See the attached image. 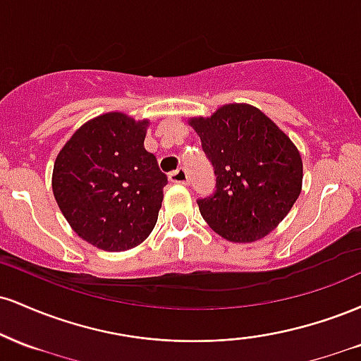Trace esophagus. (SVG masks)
<instances>
[{
  "instance_id": "1",
  "label": "esophagus",
  "mask_w": 361,
  "mask_h": 361,
  "mask_svg": "<svg viewBox=\"0 0 361 361\" xmlns=\"http://www.w3.org/2000/svg\"><path fill=\"white\" fill-rule=\"evenodd\" d=\"M169 181L171 183H180V185H188V175L183 168L176 169V171L169 173Z\"/></svg>"
}]
</instances>
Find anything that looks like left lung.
<instances>
[{"instance_id": "left-lung-1", "label": "left lung", "mask_w": 361, "mask_h": 361, "mask_svg": "<svg viewBox=\"0 0 361 361\" xmlns=\"http://www.w3.org/2000/svg\"><path fill=\"white\" fill-rule=\"evenodd\" d=\"M188 123L217 175L212 197L197 200L207 224L233 243L275 231L302 192L304 164L292 139L250 103H227Z\"/></svg>"}]
</instances>
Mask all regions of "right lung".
Listing matches in <instances>:
<instances>
[{"label": "right lung", "mask_w": 361, "mask_h": 361, "mask_svg": "<svg viewBox=\"0 0 361 361\" xmlns=\"http://www.w3.org/2000/svg\"><path fill=\"white\" fill-rule=\"evenodd\" d=\"M149 126L123 111L102 114L76 128L54 161V198L98 250H132L154 229L168 180L144 149Z\"/></svg>", "instance_id": "obj_1"}]
</instances>
